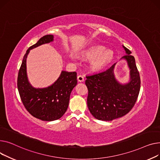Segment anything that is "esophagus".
I'll list each match as a JSON object with an SVG mask.
<instances>
[{"mask_svg": "<svg viewBox=\"0 0 160 160\" xmlns=\"http://www.w3.org/2000/svg\"><path fill=\"white\" fill-rule=\"evenodd\" d=\"M78 81L79 82H83L84 81V77L82 76H81V75H79V76H78Z\"/></svg>", "mask_w": 160, "mask_h": 160, "instance_id": "34e87169", "label": "esophagus"}]
</instances>
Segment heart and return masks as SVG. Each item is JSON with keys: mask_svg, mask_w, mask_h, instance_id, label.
<instances>
[{"mask_svg": "<svg viewBox=\"0 0 160 160\" xmlns=\"http://www.w3.org/2000/svg\"><path fill=\"white\" fill-rule=\"evenodd\" d=\"M84 58L90 59L89 67L93 71L104 69L114 58V53L110 50H105L104 46L94 45L90 46L82 52Z\"/></svg>", "mask_w": 160, "mask_h": 160, "instance_id": "obj_1", "label": "heart"}]
</instances>
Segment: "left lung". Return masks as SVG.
I'll return each instance as SVG.
<instances>
[{"mask_svg": "<svg viewBox=\"0 0 160 160\" xmlns=\"http://www.w3.org/2000/svg\"><path fill=\"white\" fill-rule=\"evenodd\" d=\"M127 55L121 59L127 61L130 70L129 81L121 83L116 78V63L102 72L86 76L88 88L87 106L92 115L101 121H112L125 116L132 108L140 90V77L134 56L123 45Z\"/></svg>", "mask_w": 160, "mask_h": 160, "instance_id": "8db88e82", "label": "left lung"}]
</instances>
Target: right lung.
<instances>
[{"label": "right lung", "mask_w": 160, "mask_h": 160, "mask_svg": "<svg viewBox=\"0 0 160 160\" xmlns=\"http://www.w3.org/2000/svg\"><path fill=\"white\" fill-rule=\"evenodd\" d=\"M53 35H46L28 48L24 56L17 78V88L26 109L33 117L52 121L61 118L67 111L70 93L77 85V73L62 71L50 86L35 88L28 81L26 59L30 51L42 44L53 41Z\"/></svg>", "instance_id": "obj_1"}]
</instances>
